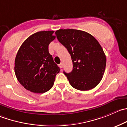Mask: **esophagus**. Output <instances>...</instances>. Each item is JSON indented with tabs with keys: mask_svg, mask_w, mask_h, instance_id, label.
<instances>
[{
	"mask_svg": "<svg viewBox=\"0 0 127 127\" xmlns=\"http://www.w3.org/2000/svg\"><path fill=\"white\" fill-rule=\"evenodd\" d=\"M59 66L60 67V68H62V67H63V64L62 63H60V64H59Z\"/></svg>",
	"mask_w": 127,
	"mask_h": 127,
	"instance_id": "obj_1",
	"label": "esophagus"
}]
</instances>
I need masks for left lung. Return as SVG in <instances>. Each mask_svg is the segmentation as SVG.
Here are the masks:
<instances>
[{"label":"left lung","mask_w":127,"mask_h":127,"mask_svg":"<svg viewBox=\"0 0 127 127\" xmlns=\"http://www.w3.org/2000/svg\"><path fill=\"white\" fill-rule=\"evenodd\" d=\"M55 34L71 56L72 71L63 72L71 86L80 91L96 87L106 66V56L97 40L91 34L78 30L60 29Z\"/></svg>","instance_id":"left-lung-1"}]
</instances>
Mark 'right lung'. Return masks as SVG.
Returning <instances> with one entry per match:
<instances>
[{
    "label": "right lung",
    "instance_id": "add662e5",
    "mask_svg": "<svg viewBox=\"0 0 127 127\" xmlns=\"http://www.w3.org/2000/svg\"><path fill=\"white\" fill-rule=\"evenodd\" d=\"M54 31H41L30 36L21 45L15 60V73L28 91L44 93L53 87L60 71L49 53L48 46L56 36Z\"/></svg>",
    "mask_w": 127,
    "mask_h": 127
}]
</instances>
